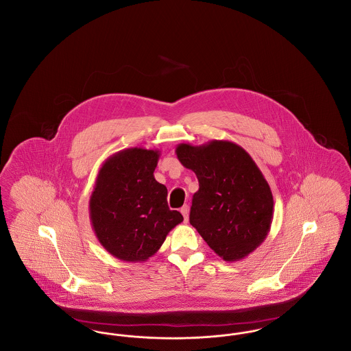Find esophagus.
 Segmentation results:
<instances>
[{
    "label": "esophagus",
    "mask_w": 351,
    "mask_h": 351,
    "mask_svg": "<svg viewBox=\"0 0 351 351\" xmlns=\"http://www.w3.org/2000/svg\"><path fill=\"white\" fill-rule=\"evenodd\" d=\"M180 212H182V215H183L184 221H185V222H188V215H189V208H188L186 205H184L183 208L180 209Z\"/></svg>",
    "instance_id": "34e87169"
}]
</instances>
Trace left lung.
<instances>
[{
	"instance_id": "8db88e82",
	"label": "left lung",
	"mask_w": 351,
	"mask_h": 351,
	"mask_svg": "<svg viewBox=\"0 0 351 351\" xmlns=\"http://www.w3.org/2000/svg\"><path fill=\"white\" fill-rule=\"evenodd\" d=\"M176 155L199 180L191 225L226 262L246 258L266 239L274 217L267 180L249 152L230 141L180 143Z\"/></svg>"
}]
</instances>
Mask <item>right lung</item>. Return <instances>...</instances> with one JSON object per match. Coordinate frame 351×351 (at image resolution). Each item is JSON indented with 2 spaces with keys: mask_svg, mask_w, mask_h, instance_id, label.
Returning a JSON list of instances; mask_svg holds the SVG:
<instances>
[{
  "mask_svg": "<svg viewBox=\"0 0 351 351\" xmlns=\"http://www.w3.org/2000/svg\"><path fill=\"white\" fill-rule=\"evenodd\" d=\"M159 150L118 151L101 166L89 199V218L102 247L123 262H146L183 221L169 210L167 188L154 171Z\"/></svg>",
  "mask_w": 351,
  "mask_h": 351,
  "instance_id": "1",
  "label": "right lung"
}]
</instances>
